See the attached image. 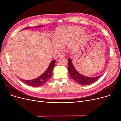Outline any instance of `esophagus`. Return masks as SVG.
I'll return each instance as SVG.
<instances>
[{
	"instance_id": "esophagus-1",
	"label": "esophagus",
	"mask_w": 121,
	"mask_h": 121,
	"mask_svg": "<svg viewBox=\"0 0 121 121\" xmlns=\"http://www.w3.org/2000/svg\"><path fill=\"white\" fill-rule=\"evenodd\" d=\"M59 56V57H64V56H65V54L64 53H62Z\"/></svg>"
}]
</instances>
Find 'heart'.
<instances>
[{
    "label": "heart",
    "instance_id": "heart-1",
    "mask_svg": "<svg viewBox=\"0 0 121 121\" xmlns=\"http://www.w3.org/2000/svg\"><path fill=\"white\" fill-rule=\"evenodd\" d=\"M83 31V28L77 26H64L56 30L55 41L53 43L54 48L56 50H61L63 46L68 43L71 49L75 48L78 45L81 39L86 35L85 32H82Z\"/></svg>",
    "mask_w": 121,
    "mask_h": 121
}]
</instances>
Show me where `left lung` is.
<instances>
[{
    "label": "left lung",
    "mask_w": 121,
    "mask_h": 121,
    "mask_svg": "<svg viewBox=\"0 0 121 121\" xmlns=\"http://www.w3.org/2000/svg\"><path fill=\"white\" fill-rule=\"evenodd\" d=\"M68 71L71 78L79 84L82 85H87L92 84L96 81L101 75L94 78L87 77L79 73L74 68L72 59L69 58L68 60Z\"/></svg>",
    "instance_id": "8db88e82"
}]
</instances>
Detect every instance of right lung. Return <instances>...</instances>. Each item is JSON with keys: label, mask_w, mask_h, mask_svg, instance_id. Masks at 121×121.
I'll return each instance as SVG.
<instances>
[{"label": "right lung", "mask_w": 121, "mask_h": 121, "mask_svg": "<svg viewBox=\"0 0 121 121\" xmlns=\"http://www.w3.org/2000/svg\"><path fill=\"white\" fill-rule=\"evenodd\" d=\"M43 26V25H39V26H35L34 27H39ZM32 28V27H26L23 29L22 30L26 29L27 28ZM55 62H56L55 60H53L49 64L48 67L46 69V71L44 72L42 75H41L39 77H38L36 78L32 79V80H24L20 78V79L23 82V83L30 86H32V87L41 86L43 85L44 83H46V82L49 79L50 77H52V70L55 66Z\"/></svg>", "instance_id": "obj_1"}]
</instances>
